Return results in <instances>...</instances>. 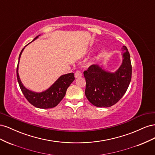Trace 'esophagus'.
<instances>
[{
    "label": "esophagus",
    "instance_id": "1",
    "mask_svg": "<svg viewBox=\"0 0 155 155\" xmlns=\"http://www.w3.org/2000/svg\"><path fill=\"white\" fill-rule=\"evenodd\" d=\"M74 76H75V78H78L81 77L83 76V74L81 73V71H79V70H77V71L75 72Z\"/></svg>",
    "mask_w": 155,
    "mask_h": 155
}]
</instances>
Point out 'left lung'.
Returning <instances> with one entry per match:
<instances>
[{
    "mask_svg": "<svg viewBox=\"0 0 155 155\" xmlns=\"http://www.w3.org/2000/svg\"><path fill=\"white\" fill-rule=\"evenodd\" d=\"M123 61L114 73L105 71L97 64H92L84 71L86 80L85 96L91 104L97 107H109L116 104L125 94L132 75L130 54L123 46Z\"/></svg>",
    "mask_w": 155,
    "mask_h": 155,
    "instance_id": "obj_1",
    "label": "left lung"
}]
</instances>
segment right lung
<instances>
[{"label": "right lung", "mask_w": 155, "mask_h": 155, "mask_svg": "<svg viewBox=\"0 0 155 155\" xmlns=\"http://www.w3.org/2000/svg\"><path fill=\"white\" fill-rule=\"evenodd\" d=\"M39 35L37 36L32 41L38 38ZM24 49L25 48H22L18 56V62L17 67V78L22 92L26 100L35 107L39 108V109H50V108L55 107L63 100L66 94L68 87L75 79L74 73H69L60 76L52 85L44 92H35L31 91L22 85L18 73V63H19L21 55Z\"/></svg>", "instance_id": "obj_1"}]
</instances>
